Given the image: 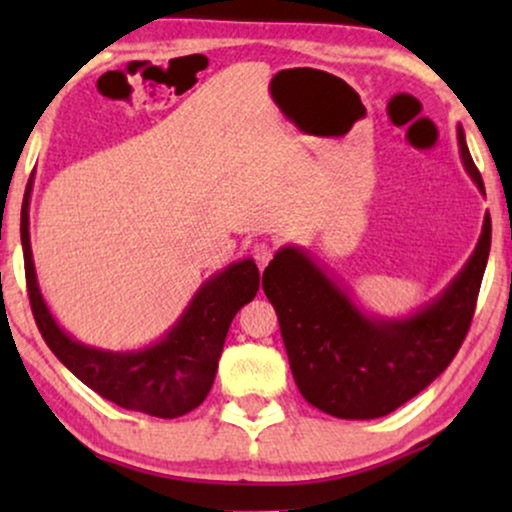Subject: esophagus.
<instances>
[{
    "mask_svg": "<svg viewBox=\"0 0 512 512\" xmlns=\"http://www.w3.org/2000/svg\"><path fill=\"white\" fill-rule=\"evenodd\" d=\"M272 244H268V242H258V244H254V249H251V254H254V261L258 263V268H265V265L270 263V258H272Z\"/></svg>",
    "mask_w": 512,
    "mask_h": 512,
    "instance_id": "esophagus-1",
    "label": "esophagus"
}]
</instances>
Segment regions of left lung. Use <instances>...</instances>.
I'll use <instances>...</instances> for the list:
<instances>
[{
  "instance_id": "left-lung-1",
  "label": "left lung",
  "mask_w": 512,
  "mask_h": 512,
  "mask_svg": "<svg viewBox=\"0 0 512 512\" xmlns=\"http://www.w3.org/2000/svg\"><path fill=\"white\" fill-rule=\"evenodd\" d=\"M457 137L464 170L485 195L461 125ZM489 244L487 212L464 268L436 298L405 317L368 314L310 251L296 244L279 247L263 272V291L277 312L293 380L305 401L340 419H375L429 387L466 338Z\"/></svg>"
}]
</instances>
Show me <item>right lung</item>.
Returning <instances> with one entry per match:
<instances>
[{"instance_id":"add662e5","label":"right lung","mask_w":512,"mask_h":512,"mask_svg":"<svg viewBox=\"0 0 512 512\" xmlns=\"http://www.w3.org/2000/svg\"><path fill=\"white\" fill-rule=\"evenodd\" d=\"M32 184L30 177L20 212V242L34 321L51 352L86 387L121 408L163 419L198 408L214 384L230 321L240 307L254 300L261 286L254 258L230 263L202 282L181 317L151 345L128 352L86 345L55 321L41 296L30 244Z\"/></svg>"}]
</instances>
